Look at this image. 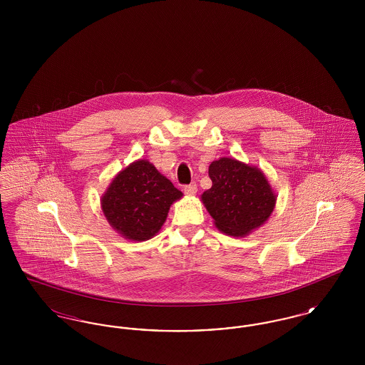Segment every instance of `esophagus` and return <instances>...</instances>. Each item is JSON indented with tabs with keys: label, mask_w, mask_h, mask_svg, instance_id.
<instances>
[{
	"label": "esophagus",
	"mask_w": 365,
	"mask_h": 365,
	"mask_svg": "<svg viewBox=\"0 0 365 365\" xmlns=\"http://www.w3.org/2000/svg\"><path fill=\"white\" fill-rule=\"evenodd\" d=\"M185 192H186L187 195H195V194H197V186H195V185L185 186Z\"/></svg>",
	"instance_id": "esophagus-1"
}]
</instances>
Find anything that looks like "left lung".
I'll list each match as a JSON object with an SVG mask.
<instances>
[{
	"label": "left lung",
	"mask_w": 365,
	"mask_h": 365,
	"mask_svg": "<svg viewBox=\"0 0 365 365\" xmlns=\"http://www.w3.org/2000/svg\"><path fill=\"white\" fill-rule=\"evenodd\" d=\"M212 187L201 201L216 228L231 237H246L262 226L274 212L277 192L255 165L222 157L209 165Z\"/></svg>",
	"instance_id": "1"
}]
</instances>
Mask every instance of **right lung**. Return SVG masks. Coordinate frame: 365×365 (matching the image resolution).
I'll return each instance as SVG.
<instances>
[{"label": "right lung", "mask_w": 365, "mask_h": 365, "mask_svg": "<svg viewBox=\"0 0 365 365\" xmlns=\"http://www.w3.org/2000/svg\"><path fill=\"white\" fill-rule=\"evenodd\" d=\"M183 192L148 160H135L112 179L101 195L109 226L128 241L153 238Z\"/></svg>", "instance_id": "obj_1"}]
</instances>
